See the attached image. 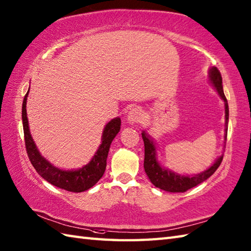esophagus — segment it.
<instances>
[{"mask_svg":"<svg viewBox=\"0 0 251 251\" xmlns=\"http://www.w3.org/2000/svg\"><path fill=\"white\" fill-rule=\"evenodd\" d=\"M143 120V113L140 109L134 108L129 111L128 115H127V121L129 124H136V123H140Z\"/></svg>","mask_w":251,"mask_h":251,"instance_id":"1","label":"esophagus"}]
</instances>
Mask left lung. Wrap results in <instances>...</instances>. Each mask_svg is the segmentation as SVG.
<instances>
[{
    "label": "left lung",
    "instance_id": "8db88e82",
    "mask_svg": "<svg viewBox=\"0 0 251 251\" xmlns=\"http://www.w3.org/2000/svg\"><path fill=\"white\" fill-rule=\"evenodd\" d=\"M208 79L211 86L216 89L218 95L225 102V112H226V123H225V140H226L227 135V124H228V104L227 100L223 93L222 86V77L219 70L216 67H211L208 70ZM143 142H145V172L150 179L153 185L156 188L164 190L170 193H182V192L188 191L189 189L194 188L197 184L204 182L205 180L210 177L211 175L218 169L222 162L223 154L218 157L215 163L211 165L209 168H207L204 172L196 175H181L170 170L169 168L164 167L159 163L157 158V147L153 138L148 134L146 130L141 132Z\"/></svg>",
    "mask_w": 251,
    "mask_h": 251
}]
</instances>
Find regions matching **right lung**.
<instances>
[{"instance_id": "1", "label": "right lung", "mask_w": 251, "mask_h": 251, "mask_svg": "<svg viewBox=\"0 0 251 251\" xmlns=\"http://www.w3.org/2000/svg\"><path fill=\"white\" fill-rule=\"evenodd\" d=\"M29 96L25 94L23 102V125L25 142L26 148V153L30 158L31 164L42 178L45 179L50 184L66 190L69 192H84L98 182L100 178L104 174L106 167V157H108L110 146L115 136L119 134L121 129V119L115 117L112 119L108 124L104 126L102 136H101V145L98 150L94 154L93 158L88 164L84 165L83 167L77 169H61L56 167L50 161L42 155L39 149H37L33 138L31 136L28 117H26V98Z\"/></svg>"}]
</instances>
